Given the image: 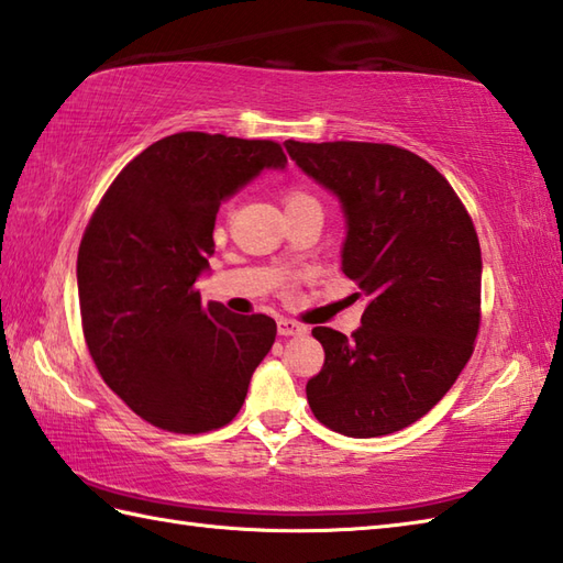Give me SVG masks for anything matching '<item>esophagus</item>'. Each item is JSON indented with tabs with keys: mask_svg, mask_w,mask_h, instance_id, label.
Here are the masks:
<instances>
[{
	"mask_svg": "<svg viewBox=\"0 0 563 563\" xmlns=\"http://www.w3.org/2000/svg\"><path fill=\"white\" fill-rule=\"evenodd\" d=\"M278 333L280 336H300V333H307V327L297 324L292 319H278Z\"/></svg>",
	"mask_w": 563,
	"mask_h": 563,
	"instance_id": "34e87169",
	"label": "esophagus"
}]
</instances>
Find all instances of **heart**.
Masks as SVG:
<instances>
[{"label":"heart","mask_w":563,"mask_h":563,"mask_svg":"<svg viewBox=\"0 0 563 563\" xmlns=\"http://www.w3.org/2000/svg\"><path fill=\"white\" fill-rule=\"evenodd\" d=\"M305 202H317L312 196L305 194V190L295 188V190H288V196H285V208H295V206H305Z\"/></svg>","instance_id":"obj_1"}]
</instances>
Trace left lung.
Returning a JSON list of instances; mask_svg holds the SVG:
<instances>
[{
	"label": "left lung",
	"instance_id": "left-lung-1",
	"mask_svg": "<svg viewBox=\"0 0 563 563\" xmlns=\"http://www.w3.org/2000/svg\"><path fill=\"white\" fill-rule=\"evenodd\" d=\"M290 159L339 198L341 268L367 297L349 339L314 327L324 367L307 382L317 421L349 438L416 423L472 357L482 249L448 178L418 154L377 142H285Z\"/></svg>",
	"mask_w": 563,
	"mask_h": 563
}]
</instances>
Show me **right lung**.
Returning <instances> with one entry per match:
<instances>
[{"instance_id": "right-lung-1", "label": "right lung", "mask_w": 563, "mask_h": 563, "mask_svg": "<svg viewBox=\"0 0 563 563\" xmlns=\"http://www.w3.org/2000/svg\"><path fill=\"white\" fill-rule=\"evenodd\" d=\"M285 164L271 140L176 133L140 152L91 214L77 256L84 339L106 385L147 423L206 433L242 409L275 321L202 305L196 280L222 202Z\"/></svg>"}]
</instances>
